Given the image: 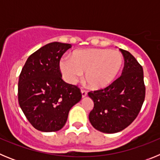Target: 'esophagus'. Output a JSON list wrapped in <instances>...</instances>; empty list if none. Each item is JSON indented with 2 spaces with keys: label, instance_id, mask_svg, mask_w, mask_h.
I'll return each mask as SVG.
<instances>
[{
  "label": "esophagus",
  "instance_id": "obj_1",
  "mask_svg": "<svg viewBox=\"0 0 160 160\" xmlns=\"http://www.w3.org/2000/svg\"><path fill=\"white\" fill-rule=\"evenodd\" d=\"M81 93H82V98H85V97H86V96L87 95V91H86V90H82H82H81Z\"/></svg>",
  "mask_w": 160,
  "mask_h": 160
}]
</instances>
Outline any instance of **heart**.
<instances>
[{
	"instance_id": "1",
	"label": "heart",
	"mask_w": 160,
	"mask_h": 160,
	"mask_svg": "<svg viewBox=\"0 0 160 160\" xmlns=\"http://www.w3.org/2000/svg\"><path fill=\"white\" fill-rule=\"evenodd\" d=\"M124 60L122 53L108 49L75 50L72 57L63 56L59 60V70L66 82L74 84L84 73L88 87L94 90L112 84L122 70Z\"/></svg>"
}]
</instances>
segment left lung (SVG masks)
Wrapping results in <instances>:
<instances>
[{"mask_svg": "<svg viewBox=\"0 0 160 160\" xmlns=\"http://www.w3.org/2000/svg\"><path fill=\"white\" fill-rule=\"evenodd\" d=\"M120 51L124 58L122 75L105 89L88 93L94 102L89 114L90 123L107 134L128 128L136 118L145 98L142 67L131 53Z\"/></svg>", "mask_w": 160, "mask_h": 160, "instance_id": "left-lung-1", "label": "left lung"}]
</instances>
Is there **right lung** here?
<instances>
[{
	"label": "right lung",
	"mask_w": 160,
	"mask_h": 160,
	"mask_svg": "<svg viewBox=\"0 0 160 160\" xmlns=\"http://www.w3.org/2000/svg\"><path fill=\"white\" fill-rule=\"evenodd\" d=\"M70 44L51 42L28 58L18 82V102L38 131L53 132L66 124L69 111L82 98L77 86L62 79L59 60Z\"/></svg>",
	"instance_id": "right-lung-1"
}]
</instances>
